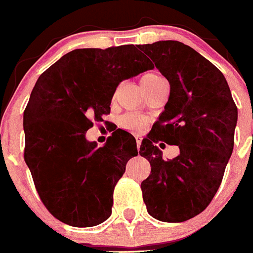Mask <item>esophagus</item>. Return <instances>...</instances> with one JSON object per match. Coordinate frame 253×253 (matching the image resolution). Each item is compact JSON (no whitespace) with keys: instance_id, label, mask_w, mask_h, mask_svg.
Masks as SVG:
<instances>
[{"instance_id":"34e87169","label":"esophagus","mask_w":253,"mask_h":253,"mask_svg":"<svg viewBox=\"0 0 253 253\" xmlns=\"http://www.w3.org/2000/svg\"><path fill=\"white\" fill-rule=\"evenodd\" d=\"M136 142H137V148H139V147H141V143H142V137L139 136V134H137L136 136Z\"/></svg>"}]
</instances>
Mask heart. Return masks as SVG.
<instances>
[{"label": "heart", "mask_w": 253, "mask_h": 253, "mask_svg": "<svg viewBox=\"0 0 253 253\" xmlns=\"http://www.w3.org/2000/svg\"><path fill=\"white\" fill-rule=\"evenodd\" d=\"M161 80H164V79L161 77V75L157 74V73H146V74L142 75L141 85L142 87H146V86H149V85L154 84V83L161 82ZM121 125L124 128L128 129V131L138 132L146 126V119L139 116V115L128 114V115H125V116L122 117Z\"/></svg>", "instance_id": "heart-1"}]
</instances>
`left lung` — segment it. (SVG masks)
<instances>
[{
	"label": "left lung",
	"mask_w": 253,
	"mask_h": 253,
	"mask_svg": "<svg viewBox=\"0 0 253 253\" xmlns=\"http://www.w3.org/2000/svg\"><path fill=\"white\" fill-rule=\"evenodd\" d=\"M170 85L164 111L139 154L151 174L142 181L147 211L164 222H181L207 209L221 184L234 149L237 107L222 73L198 51L176 41L138 45ZM158 140L179 147L163 159Z\"/></svg>",
	"instance_id": "left-lung-1"
}]
</instances>
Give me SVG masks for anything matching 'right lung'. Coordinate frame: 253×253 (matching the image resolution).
<instances>
[{
	"mask_svg": "<svg viewBox=\"0 0 253 253\" xmlns=\"http://www.w3.org/2000/svg\"><path fill=\"white\" fill-rule=\"evenodd\" d=\"M133 44L75 49L39 77L23 114L24 161L54 217L75 227L111 215L114 189L137 156L136 139L116 131L104 147L86 139L92 120L110 114L116 87L153 69Z\"/></svg>",
	"mask_w": 253,
	"mask_h": 253,
	"instance_id": "right-lung-1",
	"label": "right lung"
}]
</instances>
